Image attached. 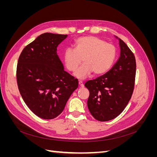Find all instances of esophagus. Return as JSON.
Instances as JSON below:
<instances>
[{
    "mask_svg": "<svg viewBox=\"0 0 157 157\" xmlns=\"http://www.w3.org/2000/svg\"><path fill=\"white\" fill-rule=\"evenodd\" d=\"M78 84H79V86H80V87H81V88H83V87H84L83 82L81 81V80H79V81H78Z\"/></svg>",
    "mask_w": 157,
    "mask_h": 157,
    "instance_id": "esophagus-1",
    "label": "esophagus"
}]
</instances>
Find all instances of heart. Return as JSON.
<instances>
[{
    "label": "heart",
    "mask_w": 157,
    "mask_h": 157,
    "mask_svg": "<svg viewBox=\"0 0 157 157\" xmlns=\"http://www.w3.org/2000/svg\"><path fill=\"white\" fill-rule=\"evenodd\" d=\"M115 58V47L94 36L78 38L75 40V49L67 48L63 53L64 63L69 71L77 69L82 58L84 63L74 73L79 79L87 78L92 72L96 75L107 73Z\"/></svg>",
    "instance_id": "1"
}]
</instances>
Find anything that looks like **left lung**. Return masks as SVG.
<instances>
[{
	"mask_svg": "<svg viewBox=\"0 0 157 157\" xmlns=\"http://www.w3.org/2000/svg\"><path fill=\"white\" fill-rule=\"evenodd\" d=\"M118 39L121 53L117 63L105 75L84 84L90 92L87 101L89 111L101 122L119 115L129 102L134 88L135 56L124 41Z\"/></svg>",
	"mask_w": 157,
	"mask_h": 157,
	"instance_id": "1",
	"label": "left lung"
}]
</instances>
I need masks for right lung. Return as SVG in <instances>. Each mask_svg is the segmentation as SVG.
<instances>
[{
    "instance_id": "right-lung-1",
    "label": "right lung",
    "mask_w": 157,
    "mask_h": 157,
    "mask_svg": "<svg viewBox=\"0 0 157 157\" xmlns=\"http://www.w3.org/2000/svg\"><path fill=\"white\" fill-rule=\"evenodd\" d=\"M67 35L45 33L25 46L18 59L17 82L30 110L43 119L62 113L78 80L64 71L57 47Z\"/></svg>"
}]
</instances>
